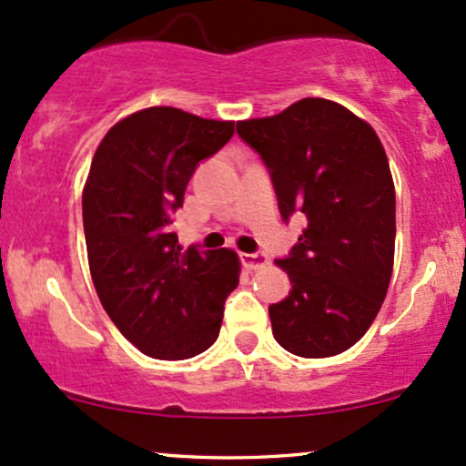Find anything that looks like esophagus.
<instances>
[{
  "label": "esophagus",
  "instance_id": "1",
  "mask_svg": "<svg viewBox=\"0 0 466 466\" xmlns=\"http://www.w3.org/2000/svg\"><path fill=\"white\" fill-rule=\"evenodd\" d=\"M240 260L248 269H260V267L267 265V256L263 251H256V254H240Z\"/></svg>",
  "mask_w": 466,
  "mask_h": 466
}]
</instances>
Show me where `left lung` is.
<instances>
[{
  "instance_id": "obj_1",
  "label": "left lung",
  "mask_w": 466,
  "mask_h": 466,
  "mask_svg": "<svg viewBox=\"0 0 466 466\" xmlns=\"http://www.w3.org/2000/svg\"><path fill=\"white\" fill-rule=\"evenodd\" d=\"M237 133L269 170L282 221L307 218L276 260L291 280L269 307L276 341L309 360L339 355L370 329L392 276L397 199L386 151L368 122L324 98L237 122Z\"/></svg>"
}]
</instances>
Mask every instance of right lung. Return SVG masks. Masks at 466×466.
<instances>
[{
    "label": "right lung",
    "mask_w": 466,
    "mask_h": 466,
    "mask_svg": "<svg viewBox=\"0 0 466 466\" xmlns=\"http://www.w3.org/2000/svg\"><path fill=\"white\" fill-rule=\"evenodd\" d=\"M234 122L148 106L111 127L92 159L83 228L92 280L122 335L155 360H190L217 341L238 285L232 249H184L170 229L197 166Z\"/></svg>",
    "instance_id": "add662e5"
}]
</instances>
